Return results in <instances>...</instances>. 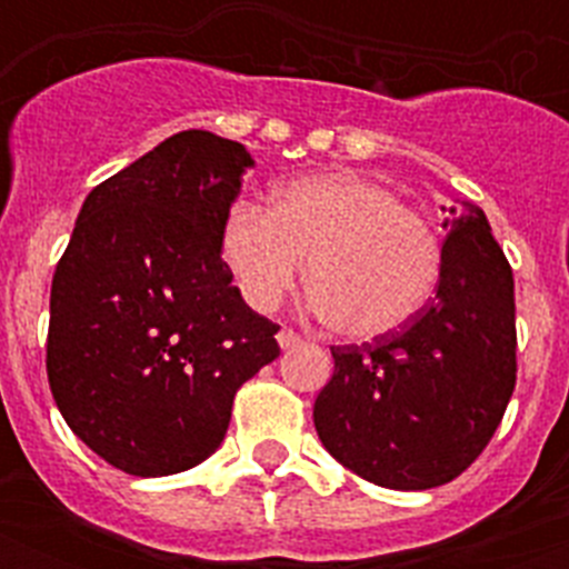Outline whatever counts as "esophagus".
<instances>
[{
	"mask_svg": "<svg viewBox=\"0 0 569 569\" xmlns=\"http://www.w3.org/2000/svg\"><path fill=\"white\" fill-rule=\"evenodd\" d=\"M301 342H303V339L289 328H283L280 333H277V346L283 348V351H289V348H295V346H301Z\"/></svg>",
	"mask_w": 569,
	"mask_h": 569,
	"instance_id": "esophagus-1",
	"label": "esophagus"
}]
</instances>
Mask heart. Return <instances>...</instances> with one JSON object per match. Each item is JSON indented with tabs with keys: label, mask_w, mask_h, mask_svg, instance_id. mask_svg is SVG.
Instances as JSON below:
<instances>
[{
	"label": "heart",
	"mask_w": 569,
	"mask_h": 569,
	"mask_svg": "<svg viewBox=\"0 0 569 569\" xmlns=\"http://www.w3.org/2000/svg\"><path fill=\"white\" fill-rule=\"evenodd\" d=\"M223 266L241 298L274 310L301 280L310 307L348 339L396 333L431 301L440 280V239L396 191L348 171L283 182L271 209L248 200L223 212Z\"/></svg>",
	"instance_id": "obj_1"
}]
</instances>
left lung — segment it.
Masks as SVG:
<instances>
[{"label": "left lung", "instance_id": "left-lung-1", "mask_svg": "<svg viewBox=\"0 0 569 569\" xmlns=\"http://www.w3.org/2000/svg\"><path fill=\"white\" fill-rule=\"evenodd\" d=\"M437 298L405 328L330 348L312 407L321 446L389 490L449 485L485 451L517 383L513 274L487 214L451 206Z\"/></svg>", "mask_w": 569, "mask_h": 569}]
</instances>
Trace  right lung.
<instances>
[{
    "mask_svg": "<svg viewBox=\"0 0 569 569\" xmlns=\"http://www.w3.org/2000/svg\"><path fill=\"white\" fill-rule=\"evenodd\" d=\"M244 144L186 129L84 197L49 295L47 375L70 431L159 478L221 446L236 389L277 360L274 321L223 266Z\"/></svg>",
    "mask_w": 569,
    "mask_h": 569,
    "instance_id": "add662e5",
    "label": "right lung"
}]
</instances>
